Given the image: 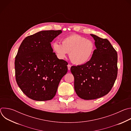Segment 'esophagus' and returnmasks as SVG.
Returning <instances> with one entry per match:
<instances>
[{"mask_svg": "<svg viewBox=\"0 0 131 131\" xmlns=\"http://www.w3.org/2000/svg\"><path fill=\"white\" fill-rule=\"evenodd\" d=\"M67 67H68V69L69 70L70 69V68H71V65H69V64H68V65H67Z\"/></svg>", "mask_w": 131, "mask_h": 131, "instance_id": "obj_1", "label": "esophagus"}]
</instances>
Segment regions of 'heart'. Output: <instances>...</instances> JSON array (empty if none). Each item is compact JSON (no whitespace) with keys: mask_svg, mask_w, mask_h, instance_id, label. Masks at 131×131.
<instances>
[{"mask_svg":"<svg viewBox=\"0 0 131 131\" xmlns=\"http://www.w3.org/2000/svg\"><path fill=\"white\" fill-rule=\"evenodd\" d=\"M53 51L57 57L63 59L69 53L71 62L77 65L86 63L91 59L95 50V45L92 40L78 35H71L65 37L62 44L55 41L52 44Z\"/></svg>","mask_w":131,"mask_h":131,"instance_id":"obj_1","label":"heart"}]
</instances>
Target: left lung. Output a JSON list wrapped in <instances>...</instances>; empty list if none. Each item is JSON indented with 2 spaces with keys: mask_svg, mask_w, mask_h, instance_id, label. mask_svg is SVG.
<instances>
[{
  "mask_svg": "<svg viewBox=\"0 0 131 131\" xmlns=\"http://www.w3.org/2000/svg\"><path fill=\"white\" fill-rule=\"evenodd\" d=\"M96 49L86 63L71 67L74 88L82 99L95 100L107 94L118 73L117 52L107 39L93 34Z\"/></svg>",
  "mask_w": 131,
  "mask_h": 131,
  "instance_id": "left-lung-1",
  "label": "left lung"
}]
</instances>
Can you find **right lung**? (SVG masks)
I'll return each mask as SVG.
<instances>
[{
    "instance_id": "right-lung-1",
    "label": "right lung",
    "mask_w": 131,
    "mask_h": 131,
    "mask_svg": "<svg viewBox=\"0 0 131 131\" xmlns=\"http://www.w3.org/2000/svg\"><path fill=\"white\" fill-rule=\"evenodd\" d=\"M62 32L43 30L27 36L18 50L14 63L15 79L29 99L37 101L52 100L67 72V62L57 58L51 45Z\"/></svg>"
}]
</instances>
